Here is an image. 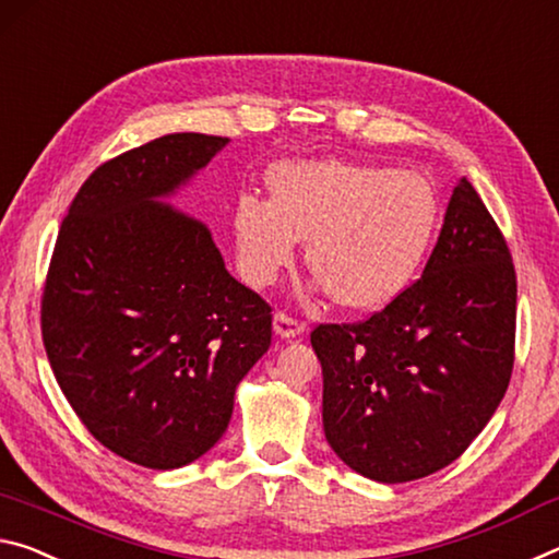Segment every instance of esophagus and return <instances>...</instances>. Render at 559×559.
Returning <instances> with one entry per match:
<instances>
[{
    "mask_svg": "<svg viewBox=\"0 0 559 559\" xmlns=\"http://www.w3.org/2000/svg\"><path fill=\"white\" fill-rule=\"evenodd\" d=\"M305 322H297V319H292L285 312L274 314V334L282 336V340H295V336L305 334Z\"/></svg>",
    "mask_w": 559,
    "mask_h": 559,
    "instance_id": "34e87169",
    "label": "esophagus"
}]
</instances>
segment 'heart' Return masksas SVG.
Masks as SVG:
<instances>
[{"instance_id":"b5f03b06","label":"heart","mask_w":559,"mask_h":559,"mask_svg":"<svg viewBox=\"0 0 559 559\" xmlns=\"http://www.w3.org/2000/svg\"><path fill=\"white\" fill-rule=\"evenodd\" d=\"M272 198L245 193L233 210L237 267L267 287L307 240V267L326 297L373 309L408 287L441 219L436 186L416 170L356 160H285L267 173Z\"/></svg>"}]
</instances>
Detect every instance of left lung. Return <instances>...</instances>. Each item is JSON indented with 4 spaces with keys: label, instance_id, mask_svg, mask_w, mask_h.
I'll list each match as a JSON object with an SVG mask.
<instances>
[{
    "label": "left lung",
    "instance_id": "8db88e82",
    "mask_svg": "<svg viewBox=\"0 0 559 559\" xmlns=\"http://www.w3.org/2000/svg\"><path fill=\"white\" fill-rule=\"evenodd\" d=\"M515 305L506 237L461 178L420 280L366 322L312 332L332 451L379 483L453 463L508 391Z\"/></svg>",
    "mask_w": 559,
    "mask_h": 559
}]
</instances>
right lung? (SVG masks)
<instances>
[{
    "label": "right lung",
    "mask_w": 559,
    "mask_h": 559,
    "mask_svg": "<svg viewBox=\"0 0 559 559\" xmlns=\"http://www.w3.org/2000/svg\"><path fill=\"white\" fill-rule=\"evenodd\" d=\"M230 139L170 133L104 163L73 198L41 297L63 396L108 451L153 471L207 453L272 342V309L170 203Z\"/></svg>",
    "instance_id": "1"
}]
</instances>
